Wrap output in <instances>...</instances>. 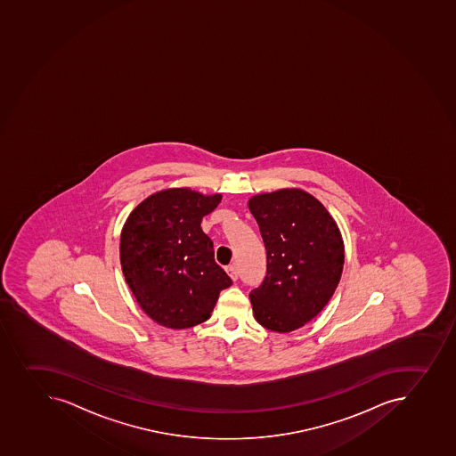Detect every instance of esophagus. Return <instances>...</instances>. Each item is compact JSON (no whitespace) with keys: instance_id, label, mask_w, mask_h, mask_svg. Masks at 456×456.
I'll use <instances>...</instances> for the list:
<instances>
[{"instance_id":"1","label":"esophagus","mask_w":456,"mask_h":456,"mask_svg":"<svg viewBox=\"0 0 456 456\" xmlns=\"http://www.w3.org/2000/svg\"><path fill=\"white\" fill-rule=\"evenodd\" d=\"M226 272L230 278L233 279V281H238V269L233 265H227Z\"/></svg>"}]
</instances>
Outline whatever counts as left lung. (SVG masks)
Here are the masks:
<instances>
[{
	"mask_svg": "<svg viewBox=\"0 0 456 456\" xmlns=\"http://www.w3.org/2000/svg\"><path fill=\"white\" fill-rule=\"evenodd\" d=\"M249 211L267 252V274L249 294L256 321L285 334L323 310L338 287L344 242L325 207L301 189L252 196Z\"/></svg>",
	"mask_w": 456,
	"mask_h": 456,
	"instance_id": "1",
	"label": "left lung"
}]
</instances>
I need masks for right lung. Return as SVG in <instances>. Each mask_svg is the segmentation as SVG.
<instances>
[{
	"label": "right lung",
	"instance_id": "1",
	"mask_svg": "<svg viewBox=\"0 0 456 456\" xmlns=\"http://www.w3.org/2000/svg\"><path fill=\"white\" fill-rule=\"evenodd\" d=\"M220 200V193L167 189L149 196L126 218L119 243L122 273L140 307L159 325H200L232 285L200 227Z\"/></svg>",
	"mask_w": 456,
	"mask_h": 456
}]
</instances>
